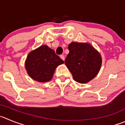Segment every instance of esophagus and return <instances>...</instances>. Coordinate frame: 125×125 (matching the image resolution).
Instances as JSON below:
<instances>
[{"mask_svg": "<svg viewBox=\"0 0 125 125\" xmlns=\"http://www.w3.org/2000/svg\"><path fill=\"white\" fill-rule=\"evenodd\" d=\"M60 58H61L63 60V61H64V60H65V56H64L63 55H61L60 56Z\"/></svg>", "mask_w": 125, "mask_h": 125, "instance_id": "34e87169", "label": "esophagus"}]
</instances>
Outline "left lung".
Returning a JSON list of instances; mask_svg holds the SVG:
<instances>
[{
    "mask_svg": "<svg viewBox=\"0 0 125 125\" xmlns=\"http://www.w3.org/2000/svg\"><path fill=\"white\" fill-rule=\"evenodd\" d=\"M69 53L65 63L74 81L85 84L94 79L99 72L102 57L91 44L72 42L68 45Z\"/></svg>",
    "mask_w": 125,
    "mask_h": 125,
    "instance_id": "1",
    "label": "left lung"
}]
</instances>
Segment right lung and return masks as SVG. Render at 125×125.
Masks as SVG:
<instances>
[{"label": "right lung", "instance_id": "right-lung-1", "mask_svg": "<svg viewBox=\"0 0 125 125\" xmlns=\"http://www.w3.org/2000/svg\"><path fill=\"white\" fill-rule=\"evenodd\" d=\"M63 63L53 50L42 45L28 53L25 60V68L32 80L45 83L52 80L56 68Z\"/></svg>", "mask_w": 125, "mask_h": 125}]
</instances>
